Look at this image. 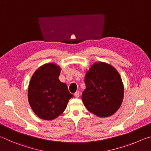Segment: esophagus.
<instances>
[{
    "label": "esophagus",
    "instance_id": "34e87169",
    "mask_svg": "<svg viewBox=\"0 0 151 151\" xmlns=\"http://www.w3.org/2000/svg\"><path fill=\"white\" fill-rule=\"evenodd\" d=\"M74 96H75L76 98L80 97V92H76L75 93H74Z\"/></svg>",
    "mask_w": 151,
    "mask_h": 151
}]
</instances>
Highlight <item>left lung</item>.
<instances>
[{
  "label": "left lung",
  "mask_w": 151,
  "mask_h": 151,
  "mask_svg": "<svg viewBox=\"0 0 151 151\" xmlns=\"http://www.w3.org/2000/svg\"><path fill=\"white\" fill-rule=\"evenodd\" d=\"M85 83L81 100L90 112L105 118L119 109L124 98V85L113 66L102 61L94 63L86 73Z\"/></svg>",
  "instance_id": "left-lung-1"
}]
</instances>
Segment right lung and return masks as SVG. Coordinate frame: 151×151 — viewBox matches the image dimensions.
Masks as SVG:
<instances>
[{"label": "right lung", "mask_w": 151, "mask_h": 151, "mask_svg": "<svg viewBox=\"0 0 151 151\" xmlns=\"http://www.w3.org/2000/svg\"><path fill=\"white\" fill-rule=\"evenodd\" d=\"M61 68L45 63L32 76L28 88V100L35 114L41 119L52 120L65 110L73 95L65 83L59 80Z\"/></svg>", "instance_id": "right-lung-1"}]
</instances>
